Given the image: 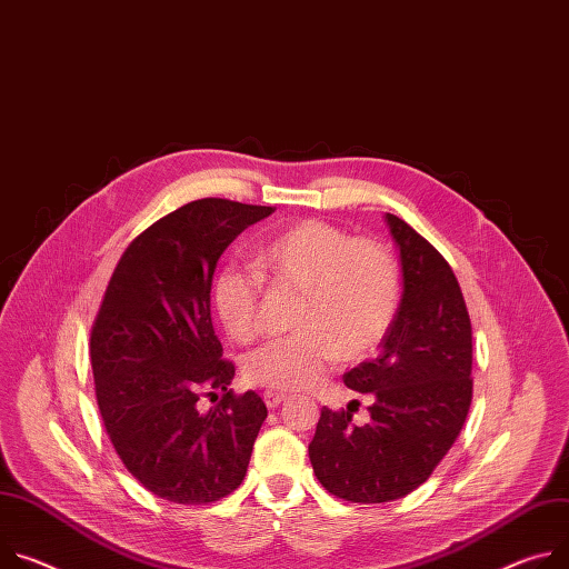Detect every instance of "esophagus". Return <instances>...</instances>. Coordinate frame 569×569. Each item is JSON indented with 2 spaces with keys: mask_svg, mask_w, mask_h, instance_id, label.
Instances as JSON below:
<instances>
[{
  "mask_svg": "<svg viewBox=\"0 0 569 569\" xmlns=\"http://www.w3.org/2000/svg\"><path fill=\"white\" fill-rule=\"evenodd\" d=\"M286 399H288V395H286V392H277V390H268V392H263V401H266V406H268V408H277V406H281Z\"/></svg>",
  "mask_w": 569,
  "mask_h": 569,
  "instance_id": "34e87169",
  "label": "esophagus"
}]
</instances>
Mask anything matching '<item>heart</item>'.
<instances>
[{
	"label": "heart",
	"mask_w": 569,
	"mask_h": 569,
	"mask_svg": "<svg viewBox=\"0 0 569 569\" xmlns=\"http://www.w3.org/2000/svg\"><path fill=\"white\" fill-rule=\"evenodd\" d=\"M253 266L277 288L299 297L292 316L297 333L256 349L244 360V379L258 388H313L336 360L368 358L395 325L401 268L379 240L351 238L325 220H299L258 244ZM261 277L227 268L213 283L218 318L238 342L263 333Z\"/></svg>",
	"instance_id": "obj_1"
}]
</instances>
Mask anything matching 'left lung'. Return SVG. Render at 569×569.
<instances>
[{
  "label": "left lung",
  "mask_w": 569,
  "mask_h": 569,
  "mask_svg": "<svg viewBox=\"0 0 569 569\" xmlns=\"http://www.w3.org/2000/svg\"><path fill=\"white\" fill-rule=\"evenodd\" d=\"M403 292L381 353L342 379L370 392V422L322 408L308 445L318 481L353 503H383L420 488L456 442L472 403V322L445 256L397 216Z\"/></svg>",
  "instance_id": "obj_1"
}]
</instances>
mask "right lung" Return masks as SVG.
Segmentation results:
<instances>
[{
  "mask_svg": "<svg viewBox=\"0 0 569 569\" xmlns=\"http://www.w3.org/2000/svg\"><path fill=\"white\" fill-rule=\"evenodd\" d=\"M270 213L190 201L129 242L101 297L90 329L99 416L124 468L161 499L213 503L247 475L268 408L229 388L236 368L213 329L211 286L222 251Z\"/></svg>",
  "mask_w": 569,
  "mask_h": 569,
  "instance_id": "right-lung-1",
  "label": "right lung"
}]
</instances>
